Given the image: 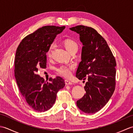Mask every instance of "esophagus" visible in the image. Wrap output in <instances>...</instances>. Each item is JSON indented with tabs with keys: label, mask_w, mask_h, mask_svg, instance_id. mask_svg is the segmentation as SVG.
Here are the masks:
<instances>
[{
	"label": "esophagus",
	"mask_w": 133,
	"mask_h": 133,
	"mask_svg": "<svg viewBox=\"0 0 133 133\" xmlns=\"http://www.w3.org/2000/svg\"><path fill=\"white\" fill-rule=\"evenodd\" d=\"M65 84H66V85H71L73 83L71 82H70L68 80H65Z\"/></svg>",
	"instance_id": "1"
}]
</instances>
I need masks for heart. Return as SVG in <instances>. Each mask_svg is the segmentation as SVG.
I'll list each match as a JSON object with an SVG mask.
<instances>
[{"label":"heart","instance_id":"obj_1","mask_svg":"<svg viewBox=\"0 0 133 133\" xmlns=\"http://www.w3.org/2000/svg\"><path fill=\"white\" fill-rule=\"evenodd\" d=\"M63 45L66 49L69 52L78 49V44L77 42L71 39H67L63 42ZM54 49V44L50 45L49 49L47 52V56L48 58H50L51 56V53ZM75 69V66L74 64H61V66L58 67L56 69V71L59 74L63 76L65 78H69L71 75L72 71Z\"/></svg>","mask_w":133,"mask_h":133}]
</instances>
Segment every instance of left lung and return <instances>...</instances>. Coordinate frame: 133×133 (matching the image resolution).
<instances>
[{"label":"left lung","mask_w":133,"mask_h":133,"mask_svg":"<svg viewBox=\"0 0 133 133\" xmlns=\"http://www.w3.org/2000/svg\"><path fill=\"white\" fill-rule=\"evenodd\" d=\"M70 29L79 34L83 45L76 77L88 79L84 87L86 94L77 101V106L86 113H95L113 94L116 61L105 39L93 28L79 25Z\"/></svg>","instance_id":"8db88e82"}]
</instances>
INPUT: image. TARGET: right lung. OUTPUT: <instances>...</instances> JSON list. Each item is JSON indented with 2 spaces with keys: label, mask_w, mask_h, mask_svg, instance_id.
I'll return each mask as SVG.
<instances>
[{
  "label": "right lung",
  "mask_w": 133,
  "mask_h": 133,
  "mask_svg": "<svg viewBox=\"0 0 133 133\" xmlns=\"http://www.w3.org/2000/svg\"><path fill=\"white\" fill-rule=\"evenodd\" d=\"M65 26H46L23 39L17 48L15 58V77L22 95L35 111L44 112L54 104L56 94L65 86L61 77L45 81L36 74L46 67V52L56 35Z\"/></svg>",
  "instance_id": "right-lung-1"
}]
</instances>
